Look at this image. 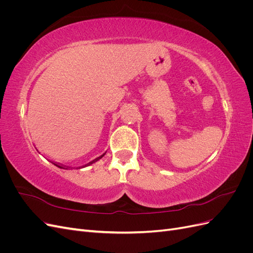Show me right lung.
<instances>
[{
    "mask_svg": "<svg viewBox=\"0 0 253 253\" xmlns=\"http://www.w3.org/2000/svg\"><path fill=\"white\" fill-rule=\"evenodd\" d=\"M56 166H57V167H59V168H61V167H60V166H58V165H56Z\"/></svg>",
    "mask_w": 253,
    "mask_h": 253,
    "instance_id": "right-lung-1",
    "label": "right lung"
}]
</instances>
